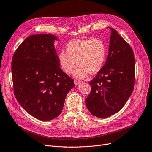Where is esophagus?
<instances>
[{"label":"esophagus","instance_id":"obj_1","mask_svg":"<svg viewBox=\"0 0 152 152\" xmlns=\"http://www.w3.org/2000/svg\"><path fill=\"white\" fill-rule=\"evenodd\" d=\"M81 83H82V82H80V81H77V80L74 81V84H75V86L79 85L81 84Z\"/></svg>","mask_w":152,"mask_h":152}]
</instances>
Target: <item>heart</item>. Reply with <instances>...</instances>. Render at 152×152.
Returning <instances> with one entry per match:
<instances>
[{
	"mask_svg": "<svg viewBox=\"0 0 152 152\" xmlns=\"http://www.w3.org/2000/svg\"><path fill=\"white\" fill-rule=\"evenodd\" d=\"M66 50H61L58 54L59 65L65 73L70 75L76 61L78 66L74 76L77 79L98 72L103 67L106 54L104 42L99 38L72 40L67 44Z\"/></svg>",
	"mask_w": 152,
	"mask_h": 152,
	"instance_id": "obj_1",
	"label": "heart"
}]
</instances>
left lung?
<instances>
[{
    "mask_svg": "<svg viewBox=\"0 0 152 152\" xmlns=\"http://www.w3.org/2000/svg\"><path fill=\"white\" fill-rule=\"evenodd\" d=\"M104 66L90 82L91 91L85 102L90 113L106 118L119 112L133 91L135 61L131 47L113 28Z\"/></svg>",
    "mask_w": 152,
    "mask_h": 152,
    "instance_id": "1",
    "label": "left lung"
}]
</instances>
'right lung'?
I'll use <instances>...</instances> for the list:
<instances>
[{
    "instance_id": "right-lung-1",
    "label": "right lung",
    "mask_w": 152,
    "mask_h": 152,
    "mask_svg": "<svg viewBox=\"0 0 152 152\" xmlns=\"http://www.w3.org/2000/svg\"><path fill=\"white\" fill-rule=\"evenodd\" d=\"M53 34L28 37L14 53L12 74L14 95L28 113L49 121L62 113L74 80L61 70Z\"/></svg>"
}]
</instances>
